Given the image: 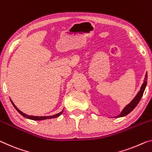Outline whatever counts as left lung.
<instances>
[{"instance_id": "8db88e82", "label": "left lung", "mask_w": 152, "mask_h": 152, "mask_svg": "<svg viewBox=\"0 0 152 152\" xmlns=\"http://www.w3.org/2000/svg\"><path fill=\"white\" fill-rule=\"evenodd\" d=\"M147 81H148V73L146 72L145 75L143 83V84H142V86H141V88H140V90L139 91V92L137 93L136 96H135V97L134 98V99L132 100V101L130 102L129 104H128L127 105L122 109V111H121V113L119 114L118 115L115 116V118H122V117L127 115L128 113H130V112H131L133 109L136 107V106L138 104L142 96H143V92H144L146 86H147Z\"/></svg>"}]
</instances>
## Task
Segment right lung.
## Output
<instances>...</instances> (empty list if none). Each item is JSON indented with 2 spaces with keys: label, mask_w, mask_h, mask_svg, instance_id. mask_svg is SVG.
<instances>
[{
  "label": "right lung",
  "mask_w": 152,
  "mask_h": 152,
  "mask_svg": "<svg viewBox=\"0 0 152 152\" xmlns=\"http://www.w3.org/2000/svg\"><path fill=\"white\" fill-rule=\"evenodd\" d=\"M10 100L11 102V103L13 105V107H15V109L17 110L19 113L22 115L23 117H24V118H27V119H29V120H34V121H38V120H48V119H52V118H58V116H60L61 114L62 113L63 111H64V109H62V111H60V113H58L57 114H55V115H49V116H33V115H26V114H25L24 113H23V112L21 111L15 105V104L13 103L12 100Z\"/></svg>",
  "instance_id": "right-lung-1"
}]
</instances>
